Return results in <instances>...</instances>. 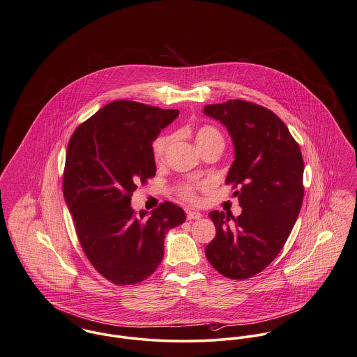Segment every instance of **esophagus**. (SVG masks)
Instances as JSON below:
<instances>
[{"label": "esophagus", "instance_id": "1", "mask_svg": "<svg viewBox=\"0 0 357 357\" xmlns=\"http://www.w3.org/2000/svg\"><path fill=\"white\" fill-rule=\"evenodd\" d=\"M201 217H202V214L199 211H195V210L188 211V218L189 220H199Z\"/></svg>", "mask_w": 357, "mask_h": 357}]
</instances>
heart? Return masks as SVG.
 I'll use <instances>...</instances> for the list:
<instances>
[{
  "label": "heart",
  "instance_id": "b5f03b06",
  "mask_svg": "<svg viewBox=\"0 0 357 357\" xmlns=\"http://www.w3.org/2000/svg\"><path fill=\"white\" fill-rule=\"evenodd\" d=\"M194 139H195V144L198 148L204 147V146L210 144V143L224 144V139H222L221 133L215 128L210 126H199L195 130ZM171 142H172V137L169 135H162L155 140V143H153V156H155V160L158 163L165 162V159L167 156L168 148L171 146ZM205 186H208V182H189V183H185L179 188V192L185 199L195 202L197 201V195H195L197 190L205 188Z\"/></svg>",
  "mask_w": 357,
  "mask_h": 357
}]
</instances>
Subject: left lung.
<instances>
[{"label": "left lung", "instance_id": "8db88e82", "mask_svg": "<svg viewBox=\"0 0 357 357\" xmlns=\"http://www.w3.org/2000/svg\"><path fill=\"white\" fill-rule=\"evenodd\" d=\"M231 135L234 160L225 183H234L241 214L210 211L217 229L206 245L210 264L227 278L248 279L283 248L303 201V159L289 128L270 109L231 100L204 107Z\"/></svg>", "mask_w": 357, "mask_h": 357}]
</instances>
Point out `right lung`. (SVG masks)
I'll use <instances>...</instances> for the list:
<instances>
[{"label":"right lung","instance_id":"1","mask_svg":"<svg viewBox=\"0 0 357 357\" xmlns=\"http://www.w3.org/2000/svg\"><path fill=\"white\" fill-rule=\"evenodd\" d=\"M179 112L113 101L73 133L64 166V201L84 255L116 284L147 279L165 255L167 231L182 225V208L165 202L147 217L130 206L137 185L155 176L152 143Z\"/></svg>","mask_w":357,"mask_h":357}]
</instances>
